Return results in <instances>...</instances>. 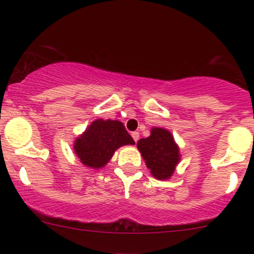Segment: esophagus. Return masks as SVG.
<instances>
[{
  "instance_id": "34e87169",
  "label": "esophagus",
  "mask_w": 254,
  "mask_h": 254,
  "mask_svg": "<svg viewBox=\"0 0 254 254\" xmlns=\"http://www.w3.org/2000/svg\"><path fill=\"white\" fill-rule=\"evenodd\" d=\"M131 136H132L133 141H135V142L138 141V138H139V133L137 132V131H135V132H132V133H131Z\"/></svg>"
}]
</instances>
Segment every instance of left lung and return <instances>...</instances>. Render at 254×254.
Segmentation results:
<instances>
[{"label": "left lung", "mask_w": 254, "mask_h": 254, "mask_svg": "<svg viewBox=\"0 0 254 254\" xmlns=\"http://www.w3.org/2000/svg\"><path fill=\"white\" fill-rule=\"evenodd\" d=\"M150 174L157 180H168L180 161L179 145L171 131L164 127H151L150 136L137 142Z\"/></svg>", "instance_id": "1"}]
</instances>
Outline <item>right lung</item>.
I'll return each mask as SVG.
<instances>
[{"mask_svg":"<svg viewBox=\"0 0 254 254\" xmlns=\"http://www.w3.org/2000/svg\"><path fill=\"white\" fill-rule=\"evenodd\" d=\"M133 145L124 124L113 119H95L76 137L74 150L81 164L93 170H100L112 159L115 151L123 145Z\"/></svg>","mask_w":254,"mask_h":254,"instance_id":"add662e5","label":"right lung"}]
</instances>
